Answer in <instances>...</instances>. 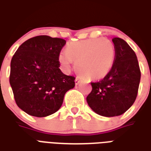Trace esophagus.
<instances>
[{
  "instance_id": "obj_1",
  "label": "esophagus",
  "mask_w": 151,
  "mask_h": 151,
  "mask_svg": "<svg viewBox=\"0 0 151 151\" xmlns=\"http://www.w3.org/2000/svg\"><path fill=\"white\" fill-rule=\"evenodd\" d=\"M80 82H81V78H78V77H77L75 78V84L76 85H78L79 83H80Z\"/></svg>"
}]
</instances>
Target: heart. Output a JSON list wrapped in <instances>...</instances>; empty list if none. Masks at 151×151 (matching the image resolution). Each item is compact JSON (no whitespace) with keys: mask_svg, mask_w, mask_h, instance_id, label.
I'll list each match as a JSON object with an SVG mask.
<instances>
[{"mask_svg":"<svg viewBox=\"0 0 151 151\" xmlns=\"http://www.w3.org/2000/svg\"><path fill=\"white\" fill-rule=\"evenodd\" d=\"M115 59V47L110 40L102 38L88 39L69 43L61 52L58 61L65 72H69L75 60L76 69L90 79L104 78L111 70Z\"/></svg>","mask_w":151,"mask_h":151,"instance_id":"obj_1","label":"heart"}]
</instances>
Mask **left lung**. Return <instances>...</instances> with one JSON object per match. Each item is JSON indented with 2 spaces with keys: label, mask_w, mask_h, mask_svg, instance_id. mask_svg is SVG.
I'll use <instances>...</instances> for the list:
<instances>
[{
  "label": "left lung",
  "mask_w": 151,
  "mask_h": 151,
  "mask_svg": "<svg viewBox=\"0 0 151 151\" xmlns=\"http://www.w3.org/2000/svg\"><path fill=\"white\" fill-rule=\"evenodd\" d=\"M114 64L104 79L91 82L92 91L86 97L89 107L106 117L120 116L133 104L137 95L141 72L137 56L128 43L113 38Z\"/></svg>",
  "instance_id": "1"
}]
</instances>
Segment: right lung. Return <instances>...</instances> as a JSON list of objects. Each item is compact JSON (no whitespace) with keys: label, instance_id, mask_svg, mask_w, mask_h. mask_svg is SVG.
I'll list each match as a JSON object with an SVG mask.
<instances>
[{"label":"right lung","instance_id":"add662e5","mask_svg":"<svg viewBox=\"0 0 151 151\" xmlns=\"http://www.w3.org/2000/svg\"><path fill=\"white\" fill-rule=\"evenodd\" d=\"M66 41L39 35L22 43L10 63L9 83L18 108L36 117L55 113L75 78L59 69L58 56Z\"/></svg>","mask_w":151,"mask_h":151}]
</instances>
